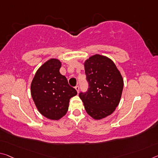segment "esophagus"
Listing matches in <instances>:
<instances>
[{
    "mask_svg": "<svg viewBox=\"0 0 158 158\" xmlns=\"http://www.w3.org/2000/svg\"><path fill=\"white\" fill-rule=\"evenodd\" d=\"M75 89H76L77 91L79 93V86H78V85H77V86H75Z\"/></svg>",
    "mask_w": 158,
    "mask_h": 158,
    "instance_id": "esophagus-1",
    "label": "esophagus"
}]
</instances>
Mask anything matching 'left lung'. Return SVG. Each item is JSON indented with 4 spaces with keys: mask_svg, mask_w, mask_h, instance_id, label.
Returning <instances> with one entry per match:
<instances>
[{
    "mask_svg": "<svg viewBox=\"0 0 158 158\" xmlns=\"http://www.w3.org/2000/svg\"><path fill=\"white\" fill-rule=\"evenodd\" d=\"M89 88L80 92L87 113L95 119L111 114L118 106L124 86L122 77L110 59L95 55L85 61Z\"/></svg>",
    "mask_w": 158,
    "mask_h": 158,
    "instance_id": "obj_1",
    "label": "left lung"
}]
</instances>
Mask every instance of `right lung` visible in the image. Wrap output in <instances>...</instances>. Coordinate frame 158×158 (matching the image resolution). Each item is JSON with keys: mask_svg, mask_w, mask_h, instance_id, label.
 Listing matches in <instances>:
<instances>
[{"mask_svg": "<svg viewBox=\"0 0 158 158\" xmlns=\"http://www.w3.org/2000/svg\"><path fill=\"white\" fill-rule=\"evenodd\" d=\"M60 67L58 60H49L37 70L31 85V96L38 110L52 120L65 115L69 99L77 94L66 77L60 73Z\"/></svg>", "mask_w": 158, "mask_h": 158, "instance_id": "obj_1", "label": "right lung"}]
</instances>
